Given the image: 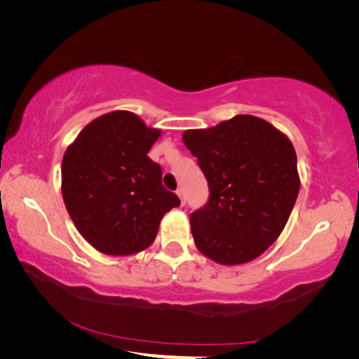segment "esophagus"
<instances>
[{"instance_id": "1", "label": "esophagus", "mask_w": 359, "mask_h": 359, "mask_svg": "<svg viewBox=\"0 0 359 359\" xmlns=\"http://www.w3.org/2000/svg\"><path fill=\"white\" fill-rule=\"evenodd\" d=\"M175 193H177V196L180 198V205H184V204H185V196H184V190H182V188H179V190H177V191H175Z\"/></svg>"}]
</instances>
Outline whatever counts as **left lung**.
Instances as JSON below:
<instances>
[{"label": "left lung", "instance_id": "8db88e82", "mask_svg": "<svg viewBox=\"0 0 359 359\" xmlns=\"http://www.w3.org/2000/svg\"><path fill=\"white\" fill-rule=\"evenodd\" d=\"M209 201L190 215L198 250L218 264H244L274 244L299 193L293 144L266 120L236 115L214 128L188 130Z\"/></svg>", "mask_w": 359, "mask_h": 359}]
</instances>
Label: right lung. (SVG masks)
<instances>
[{"mask_svg":"<svg viewBox=\"0 0 359 359\" xmlns=\"http://www.w3.org/2000/svg\"><path fill=\"white\" fill-rule=\"evenodd\" d=\"M161 131L128 111L101 115L65 151L62 193L79 233L96 250L126 257L155 241L163 215L180 205L149 150Z\"/></svg>","mask_w":359,"mask_h":359,"instance_id":"1","label":"right lung"}]
</instances>
